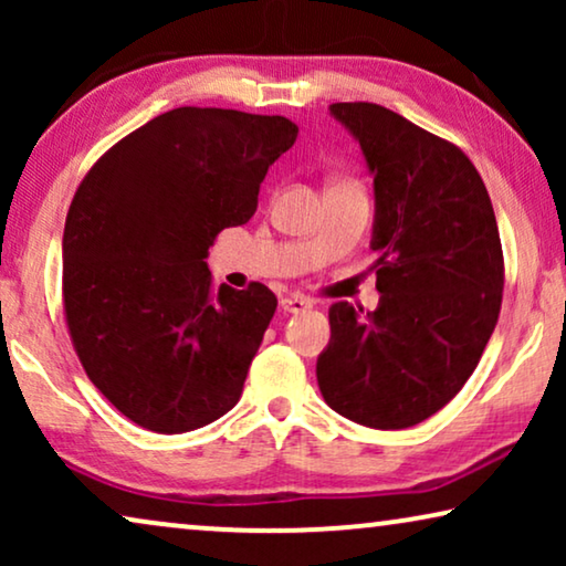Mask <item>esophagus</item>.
<instances>
[{"instance_id":"34e87169","label":"esophagus","mask_w":566,"mask_h":566,"mask_svg":"<svg viewBox=\"0 0 566 566\" xmlns=\"http://www.w3.org/2000/svg\"><path fill=\"white\" fill-rule=\"evenodd\" d=\"M314 301L312 298H304V296H283L281 298V312L283 314H301L306 312V308H312Z\"/></svg>"}]
</instances>
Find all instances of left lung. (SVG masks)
<instances>
[{
  "label": "left lung",
  "mask_w": 566,
  "mask_h": 566,
  "mask_svg": "<svg viewBox=\"0 0 566 566\" xmlns=\"http://www.w3.org/2000/svg\"><path fill=\"white\" fill-rule=\"evenodd\" d=\"M329 115L360 144L374 177L376 312L329 306L316 358L327 405L376 430L446 407L474 374L502 304V244L492 200L467 154L376 103Z\"/></svg>",
  "instance_id": "left-lung-1"
}]
</instances>
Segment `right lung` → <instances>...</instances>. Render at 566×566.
<instances>
[{
  "label": "right lung",
  "instance_id": "obj_1",
  "mask_svg": "<svg viewBox=\"0 0 566 566\" xmlns=\"http://www.w3.org/2000/svg\"><path fill=\"white\" fill-rule=\"evenodd\" d=\"M298 126L283 115L175 107L123 138L69 206L64 308L90 381L151 432L211 424L242 397L277 298L213 291L208 247L258 211Z\"/></svg>",
  "mask_w": 566,
  "mask_h": 566
}]
</instances>
